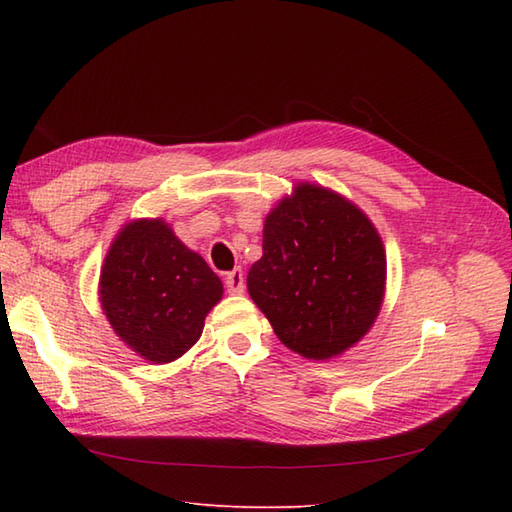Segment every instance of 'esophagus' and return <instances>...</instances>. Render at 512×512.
I'll return each instance as SVG.
<instances>
[{"label":"esophagus","mask_w":512,"mask_h":512,"mask_svg":"<svg viewBox=\"0 0 512 512\" xmlns=\"http://www.w3.org/2000/svg\"><path fill=\"white\" fill-rule=\"evenodd\" d=\"M224 284H226V290L231 292V295H242V292H244V273H242V268H235V270H231V273H226Z\"/></svg>","instance_id":"1"}]
</instances>
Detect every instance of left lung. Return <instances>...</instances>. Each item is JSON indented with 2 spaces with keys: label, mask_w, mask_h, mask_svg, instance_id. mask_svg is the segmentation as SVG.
Instances as JSON below:
<instances>
[{
  "label": "left lung",
  "mask_w": 512,
  "mask_h": 512,
  "mask_svg": "<svg viewBox=\"0 0 512 512\" xmlns=\"http://www.w3.org/2000/svg\"><path fill=\"white\" fill-rule=\"evenodd\" d=\"M248 292L279 341L314 361L345 352L372 328L385 295V248L341 195L299 184L264 224Z\"/></svg>",
  "instance_id": "1"
}]
</instances>
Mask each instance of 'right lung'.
<instances>
[{
  "instance_id": "add662e5",
  "label": "right lung",
  "mask_w": 512,
  "mask_h": 512,
  "mask_svg": "<svg viewBox=\"0 0 512 512\" xmlns=\"http://www.w3.org/2000/svg\"><path fill=\"white\" fill-rule=\"evenodd\" d=\"M101 306L121 339L151 363H171L200 339L222 281L162 220L127 224L105 257Z\"/></svg>"
}]
</instances>
